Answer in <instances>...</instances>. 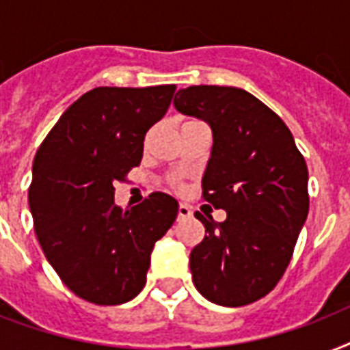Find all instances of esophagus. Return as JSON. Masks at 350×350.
I'll return each instance as SVG.
<instances>
[{"instance_id":"1","label":"esophagus","mask_w":350,"mask_h":350,"mask_svg":"<svg viewBox=\"0 0 350 350\" xmlns=\"http://www.w3.org/2000/svg\"><path fill=\"white\" fill-rule=\"evenodd\" d=\"M192 216V211L189 205L185 203H180V207H178V219H187Z\"/></svg>"}]
</instances>
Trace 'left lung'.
Returning a JSON list of instances; mask_svg holds the SVG:
<instances>
[{
	"instance_id": "1",
	"label": "left lung",
	"mask_w": 350,
	"mask_h": 350,
	"mask_svg": "<svg viewBox=\"0 0 350 350\" xmlns=\"http://www.w3.org/2000/svg\"><path fill=\"white\" fill-rule=\"evenodd\" d=\"M174 107L213 131L203 198L227 213L221 224L194 214L207 234L191 252L192 282L213 304H252L276 287L309 214L305 159L282 118L247 90L194 85Z\"/></svg>"
}]
</instances>
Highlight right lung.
Instances as JSON below:
<instances>
[{"mask_svg":"<svg viewBox=\"0 0 350 350\" xmlns=\"http://www.w3.org/2000/svg\"><path fill=\"white\" fill-rule=\"evenodd\" d=\"M174 90H89L36 152L29 189L36 236L62 282L90 304L136 298L154 243L178 216V202L165 192H152L129 211L114 203V183L139 165L145 134L169 111Z\"/></svg>","mask_w":350,"mask_h":350,"instance_id":"1","label":"right lung"}]
</instances>
